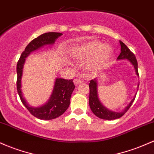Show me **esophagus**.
Listing matches in <instances>:
<instances>
[{"label":"esophagus","instance_id":"34e87169","mask_svg":"<svg viewBox=\"0 0 154 154\" xmlns=\"http://www.w3.org/2000/svg\"><path fill=\"white\" fill-rule=\"evenodd\" d=\"M82 82V80H80V79H78V78L74 79V85H79V84L81 83Z\"/></svg>","mask_w":154,"mask_h":154}]
</instances>
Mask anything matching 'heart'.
<instances>
[{
	"label": "heart",
	"mask_w": 154,
	"mask_h": 154,
	"mask_svg": "<svg viewBox=\"0 0 154 154\" xmlns=\"http://www.w3.org/2000/svg\"><path fill=\"white\" fill-rule=\"evenodd\" d=\"M111 51V47L108 45H102L97 40H91L74 49L72 55L74 58L84 59L94 55L91 64L96 67H100L109 58Z\"/></svg>",
	"instance_id": "heart-1"
}]
</instances>
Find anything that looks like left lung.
Segmentation results:
<instances>
[{
  "instance_id": "8db88e82",
  "label": "left lung",
  "mask_w": 154,
  "mask_h": 154,
  "mask_svg": "<svg viewBox=\"0 0 154 154\" xmlns=\"http://www.w3.org/2000/svg\"><path fill=\"white\" fill-rule=\"evenodd\" d=\"M121 44V53L118 55V60H123V59H127L131 62V64L134 66L135 70H136V74L139 76L138 73V66L137 61L136 57H135L134 54L133 53L131 50L128 48V47L123 43L122 42L120 41ZM89 88H90V94H89V105L94 112L95 116H97L98 118H102L104 120H114L117 119L122 117L127 112L128 109H129L130 107L132 104L133 102L134 101L135 98L131 101L129 105L127 106L122 112H114V111L109 110L106 108L104 106L102 105V103L99 101V98H98L97 94V81L96 79L94 80H91L89 83Z\"/></svg>"
}]
</instances>
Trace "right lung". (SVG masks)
I'll list each match as a JSON object with an SVG mask.
<instances>
[{"instance_id":"1","label":"right lung","mask_w":154,"mask_h":154,"mask_svg":"<svg viewBox=\"0 0 154 154\" xmlns=\"http://www.w3.org/2000/svg\"><path fill=\"white\" fill-rule=\"evenodd\" d=\"M62 33L55 32H49L40 35L27 45L25 50L22 52L20 58L17 64V89L19 94L20 100L28 109V110L34 117L41 120H52L61 116L68 109L70 104V99L73 92L74 84L73 80H65L62 78H57L55 82L53 91L51 97L46 104L38 107H30L25 102L21 91V77L23 74V68L25 58L30 52L37 50L44 45L54 44L55 39L61 36Z\"/></svg>"}]
</instances>
